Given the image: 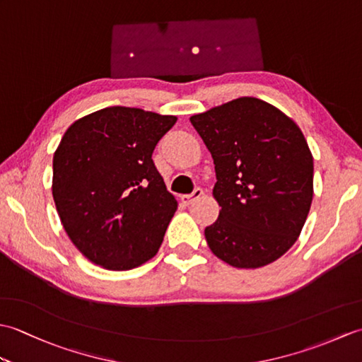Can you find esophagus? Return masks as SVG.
<instances>
[{
  "mask_svg": "<svg viewBox=\"0 0 362 362\" xmlns=\"http://www.w3.org/2000/svg\"><path fill=\"white\" fill-rule=\"evenodd\" d=\"M202 196H204L202 188H196L191 194H183V196H180V201H182V204L189 205V204H193L194 201H197V199H201Z\"/></svg>",
  "mask_w": 362,
  "mask_h": 362,
  "instance_id": "1",
  "label": "esophagus"
}]
</instances>
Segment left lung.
<instances>
[{"label": "left lung", "instance_id": "obj_1", "mask_svg": "<svg viewBox=\"0 0 362 362\" xmlns=\"http://www.w3.org/2000/svg\"><path fill=\"white\" fill-rule=\"evenodd\" d=\"M209 148L219 204L205 228L210 250L238 269H257L286 253L313 202V153L288 115L243 96L189 118Z\"/></svg>", "mask_w": 362, "mask_h": 362}]
</instances>
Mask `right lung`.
Masks as SVG:
<instances>
[{
  "instance_id": "obj_1",
  "label": "right lung",
  "mask_w": 362,
  "mask_h": 362,
  "mask_svg": "<svg viewBox=\"0 0 362 362\" xmlns=\"http://www.w3.org/2000/svg\"><path fill=\"white\" fill-rule=\"evenodd\" d=\"M175 121L113 105L66 129L52 158V197L68 238L91 263L129 271L157 255L177 201L152 152Z\"/></svg>"
}]
</instances>
